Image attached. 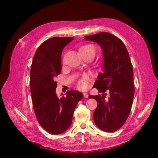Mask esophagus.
I'll return each mask as SVG.
<instances>
[{
    "label": "esophagus",
    "instance_id": "esophagus-1",
    "mask_svg": "<svg viewBox=\"0 0 158 158\" xmlns=\"http://www.w3.org/2000/svg\"><path fill=\"white\" fill-rule=\"evenodd\" d=\"M83 96H84V98H89V94L86 93H83Z\"/></svg>",
    "mask_w": 158,
    "mask_h": 158
}]
</instances>
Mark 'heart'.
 <instances>
[{
    "instance_id": "1",
    "label": "heart",
    "mask_w": 158,
    "mask_h": 158,
    "mask_svg": "<svg viewBox=\"0 0 158 158\" xmlns=\"http://www.w3.org/2000/svg\"><path fill=\"white\" fill-rule=\"evenodd\" d=\"M79 52L81 56H95L96 49L95 47L92 44H84L79 48ZM89 79V77L86 75L83 76L79 79L77 81V87L80 90H84L87 86L86 81Z\"/></svg>"
}]
</instances>
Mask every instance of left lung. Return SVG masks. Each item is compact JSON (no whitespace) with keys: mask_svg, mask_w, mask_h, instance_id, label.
<instances>
[{"mask_svg":"<svg viewBox=\"0 0 158 158\" xmlns=\"http://www.w3.org/2000/svg\"><path fill=\"white\" fill-rule=\"evenodd\" d=\"M85 39L100 44L104 55V73L99 74L94 84L102 95H89L98 102L93 120L100 130L113 132L126 121L135 95L129 53L118 37L106 32L85 36Z\"/></svg>","mask_w":158,"mask_h":158,"instance_id":"8db88e82","label":"left lung"}]
</instances>
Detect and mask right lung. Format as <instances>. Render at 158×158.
Instances as JSON below:
<instances>
[{"label": "right lung", "instance_id": "1", "mask_svg": "<svg viewBox=\"0 0 158 158\" xmlns=\"http://www.w3.org/2000/svg\"><path fill=\"white\" fill-rule=\"evenodd\" d=\"M73 37H55L40 44L35 53L30 73L33 109L40 125L52 135H59L70 127L77 103L83 95L68 90L65 96L56 93V78L61 72V53Z\"/></svg>", "mask_w": 158, "mask_h": 158}]
</instances>
